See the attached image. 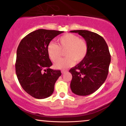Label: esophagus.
<instances>
[{
    "mask_svg": "<svg viewBox=\"0 0 126 126\" xmlns=\"http://www.w3.org/2000/svg\"><path fill=\"white\" fill-rule=\"evenodd\" d=\"M65 72H66V70H62V71H61V72H62V74H63V73H64Z\"/></svg>",
    "mask_w": 126,
    "mask_h": 126,
    "instance_id": "1",
    "label": "esophagus"
}]
</instances>
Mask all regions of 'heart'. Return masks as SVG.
Listing matches in <instances>:
<instances>
[{
  "instance_id": "b5f03b06",
  "label": "heart",
  "mask_w": 126,
  "mask_h": 126,
  "mask_svg": "<svg viewBox=\"0 0 126 126\" xmlns=\"http://www.w3.org/2000/svg\"><path fill=\"white\" fill-rule=\"evenodd\" d=\"M58 45L51 42L47 46V53L51 61L56 62L60 58L62 51L66 50V57L55 63L57 69H66L76 63L82 62L86 56L88 45L84 39L79 38L73 34H66L57 39Z\"/></svg>"
}]
</instances>
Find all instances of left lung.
<instances>
[{"instance_id":"1","label":"left lung","mask_w":126,"mask_h":126,"mask_svg":"<svg viewBox=\"0 0 126 126\" xmlns=\"http://www.w3.org/2000/svg\"><path fill=\"white\" fill-rule=\"evenodd\" d=\"M86 40L88 51L85 58L69 72L72 75L70 88L75 94L86 96L98 90L108 76L111 55L101 36L87 30H73Z\"/></svg>"}]
</instances>
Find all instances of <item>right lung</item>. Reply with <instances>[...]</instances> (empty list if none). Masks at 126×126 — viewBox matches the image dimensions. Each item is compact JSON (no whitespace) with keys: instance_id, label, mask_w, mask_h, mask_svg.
<instances>
[{"instance_id":"obj_1","label":"right lung","mask_w":126,"mask_h":126,"mask_svg":"<svg viewBox=\"0 0 126 126\" xmlns=\"http://www.w3.org/2000/svg\"><path fill=\"white\" fill-rule=\"evenodd\" d=\"M63 31L39 29L26 35L19 44L15 63L16 74L24 90L32 97L44 99L54 92L60 70H53L47 46Z\"/></svg>"}]
</instances>
